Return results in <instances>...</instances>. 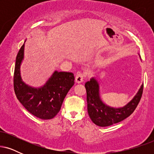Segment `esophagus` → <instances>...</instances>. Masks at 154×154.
Returning a JSON list of instances; mask_svg holds the SVG:
<instances>
[{
    "label": "esophagus",
    "instance_id": "obj_1",
    "mask_svg": "<svg viewBox=\"0 0 154 154\" xmlns=\"http://www.w3.org/2000/svg\"><path fill=\"white\" fill-rule=\"evenodd\" d=\"M84 78H85V76L82 74L79 73L78 75H77V76L75 77V82L76 83H82L83 81H84Z\"/></svg>",
    "mask_w": 154,
    "mask_h": 154
}]
</instances>
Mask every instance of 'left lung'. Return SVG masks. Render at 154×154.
Returning a JSON list of instances; mask_svg holds the SVG:
<instances>
[{"label": "left lung", "instance_id": "8db88e82", "mask_svg": "<svg viewBox=\"0 0 154 154\" xmlns=\"http://www.w3.org/2000/svg\"><path fill=\"white\" fill-rule=\"evenodd\" d=\"M87 92L88 112L93 122L100 127H108L122 121L130 116L138 105L143 91L140 86L134 98L125 106L114 108L107 106L100 97L99 83L94 77L85 85Z\"/></svg>", "mask_w": 154, "mask_h": 154}]
</instances>
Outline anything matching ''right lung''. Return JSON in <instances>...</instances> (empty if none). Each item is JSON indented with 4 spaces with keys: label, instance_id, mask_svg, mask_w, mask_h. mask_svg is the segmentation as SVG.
Masks as SVG:
<instances>
[{
    "label": "right lung",
    "instance_id": "1",
    "mask_svg": "<svg viewBox=\"0 0 154 154\" xmlns=\"http://www.w3.org/2000/svg\"><path fill=\"white\" fill-rule=\"evenodd\" d=\"M24 44L16 59L14 88L17 99L32 115L41 119H53L61 109L64 98L75 84L72 72L55 71L41 88H33L22 81L20 66L24 59Z\"/></svg>",
    "mask_w": 154,
    "mask_h": 154
}]
</instances>
